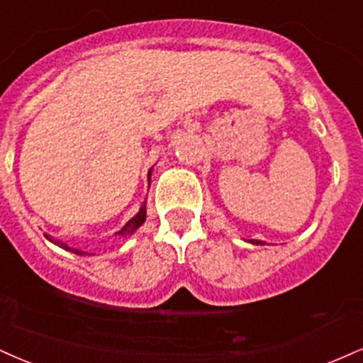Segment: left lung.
<instances>
[{
    "mask_svg": "<svg viewBox=\"0 0 363 363\" xmlns=\"http://www.w3.org/2000/svg\"><path fill=\"white\" fill-rule=\"evenodd\" d=\"M250 243H252V245H265L262 240H250Z\"/></svg>",
    "mask_w": 363,
    "mask_h": 363,
    "instance_id": "obj_1",
    "label": "left lung"
}]
</instances>
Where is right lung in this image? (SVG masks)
<instances>
[{"label": "right lung", "instance_id": "right-lung-1", "mask_svg": "<svg viewBox=\"0 0 363 363\" xmlns=\"http://www.w3.org/2000/svg\"><path fill=\"white\" fill-rule=\"evenodd\" d=\"M152 169H154V167H150V170H148V176H147V179H148V184H150V179H152ZM145 218H147V199L143 201V203H142V206H140V209H138L137 215H135V216L132 218V220L126 221L123 228H121L120 231H116L115 235H118V237H123V238H126V237H132V235L135 233V231H137V230L140 228V226H142L143 223H145ZM45 238L49 240V242L54 243V245L60 247V248H64V250H67V252H71V253H76V255H81V257H86V255H94V253L84 252V250H81V248L69 247L67 243L60 242V240L52 238L50 235H47V233H45Z\"/></svg>", "mask_w": 363, "mask_h": 363}]
</instances>
